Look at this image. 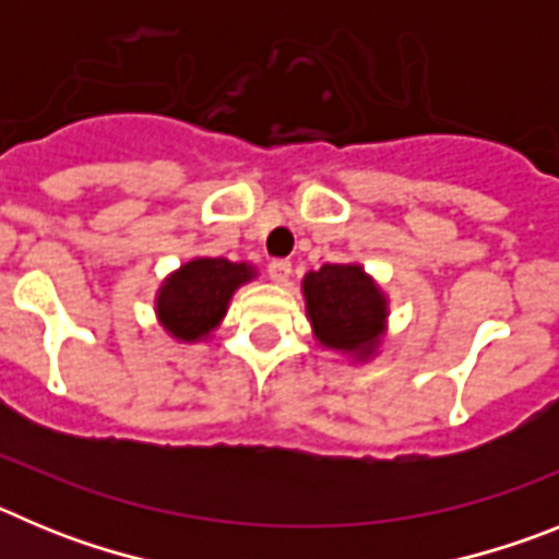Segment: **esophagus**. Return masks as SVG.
Wrapping results in <instances>:
<instances>
[{
    "instance_id": "esophagus-1",
    "label": "esophagus",
    "mask_w": 559,
    "mask_h": 559,
    "mask_svg": "<svg viewBox=\"0 0 559 559\" xmlns=\"http://www.w3.org/2000/svg\"><path fill=\"white\" fill-rule=\"evenodd\" d=\"M269 276L276 285H285L290 280V263L288 260H271L269 263Z\"/></svg>"
}]
</instances>
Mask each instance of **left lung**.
I'll return each mask as SVG.
<instances>
[{"label":"left lung","instance_id":"left-lung-1","mask_svg":"<svg viewBox=\"0 0 559 559\" xmlns=\"http://www.w3.org/2000/svg\"><path fill=\"white\" fill-rule=\"evenodd\" d=\"M305 313L319 347L367 364L389 330V296L360 263H328L302 280Z\"/></svg>","mask_w":559,"mask_h":559}]
</instances>
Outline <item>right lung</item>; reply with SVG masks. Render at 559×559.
Returning <instances> with one entry per match:
<instances>
[{
  "mask_svg": "<svg viewBox=\"0 0 559 559\" xmlns=\"http://www.w3.org/2000/svg\"><path fill=\"white\" fill-rule=\"evenodd\" d=\"M251 280H257L251 263H231L226 257H190L162 280L153 310L170 338L199 344L212 338L235 290Z\"/></svg>",
  "mask_w": 559,
  "mask_h": 559,
  "instance_id": "add662e5",
  "label": "right lung"
}]
</instances>
